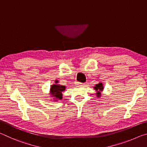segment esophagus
Returning <instances> with one entry per match:
<instances>
[{
  "mask_svg": "<svg viewBox=\"0 0 147 147\" xmlns=\"http://www.w3.org/2000/svg\"><path fill=\"white\" fill-rule=\"evenodd\" d=\"M75 85H76V86H80V85H82V83H81V82H75Z\"/></svg>",
  "mask_w": 147,
  "mask_h": 147,
  "instance_id": "obj_1",
  "label": "esophagus"
}]
</instances>
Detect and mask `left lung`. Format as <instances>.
<instances>
[{"label": "left lung", "mask_w": 147, "mask_h": 147, "mask_svg": "<svg viewBox=\"0 0 147 147\" xmlns=\"http://www.w3.org/2000/svg\"><path fill=\"white\" fill-rule=\"evenodd\" d=\"M94 89H95L96 91H98V90H99V91H102L103 90L102 83L100 82L98 84H96V85L95 86V87H94ZM96 94H97V96H100V92H98V93H96Z\"/></svg>", "instance_id": "left-lung-1"}]
</instances>
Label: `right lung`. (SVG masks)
Listing matches in <instances>:
<instances>
[{
	"label": "right lung",
	"mask_w": 147,
	"mask_h": 147,
	"mask_svg": "<svg viewBox=\"0 0 147 147\" xmlns=\"http://www.w3.org/2000/svg\"><path fill=\"white\" fill-rule=\"evenodd\" d=\"M58 81H56V83H58ZM65 90V86H60L58 84H54L51 88V93L52 96L58 98L61 100L62 98V91Z\"/></svg>",
	"instance_id": "add662e5"
}]
</instances>
